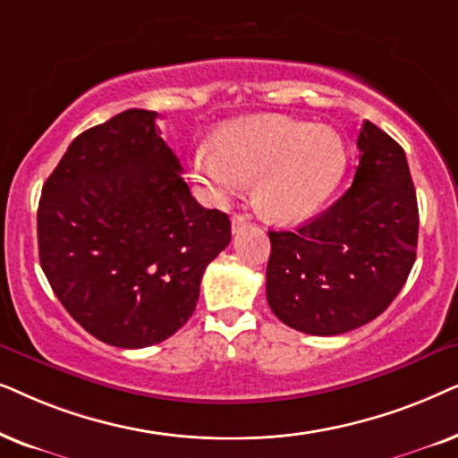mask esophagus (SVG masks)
I'll return each mask as SVG.
<instances>
[{
    "label": "esophagus",
    "mask_w": 458,
    "mask_h": 458,
    "mask_svg": "<svg viewBox=\"0 0 458 458\" xmlns=\"http://www.w3.org/2000/svg\"><path fill=\"white\" fill-rule=\"evenodd\" d=\"M249 225V219L245 216H241V213H236V216H233V233H241L242 228H247Z\"/></svg>",
    "instance_id": "obj_1"
}]
</instances>
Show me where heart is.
Masks as SVG:
<instances>
[{
    "label": "heart",
    "instance_id": "heart-1",
    "mask_svg": "<svg viewBox=\"0 0 458 458\" xmlns=\"http://www.w3.org/2000/svg\"><path fill=\"white\" fill-rule=\"evenodd\" d=\"M344 140L328 127L259 117L222 127L216 146L194 152V169L216 197L255 182L253 203L274 222L310 217L345 172Z\"/></svg>",
    "mask_w": 458,
    "mask_h": 458
}]
</instances>
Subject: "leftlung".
<instances>
[{"label":"left lung","mask_w":458,"mask_h":458,"mask_svg":"<svg viewBox=\"0 0 458 458\" xmlns=\"http://www.w3.org/2000/svg\"><path fill=\"white\" fill-rule=\"evenodd\" d=\"M341 199L295 230H270L266 297L286 327L341 335L395 300L417 258L419 207L402 146L370 121Z\"/></svg>","instance_id":"1"}]
</instances>
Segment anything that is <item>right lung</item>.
Segmentation results:
<instances>
[{"mask_svg": "<svg viewBox=\"0 0 458 458\" xmlns=\"http://www.w3.org/2000/svg\"><path fill=\"white\" fill-rule=\"evenodd\" d=\"M155 111L130 108L72 140L44 184L39 261L66 312L108 345L138 350L186 325L230 219L182 178Z\"/></svg>", "mask_w": 458, "mask_h": 458, "instance_id": "add662e5", "label": "right lung"}]
</instances>
